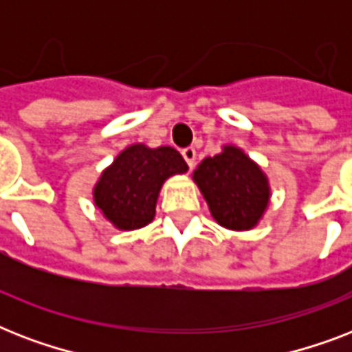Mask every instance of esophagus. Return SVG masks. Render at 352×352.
Masks as SVG:
<instances>
[{
    "label": "esophagus",
    "mask_w": 352,
    "mask_h": 352,
    "mask_svg": "<svg viewBox=\"0 0 352 352\" xmlns=\"http://www.w3.org/2000/svg\"><path fill=\"white\" fill-rule=\"evenodd\" d=\"M181 153H182V159L186 160V164L190 166V168H193V164H195V155H197V153H195V149L190 146V148L182 149Z\"/></svg>",
    "instance_id": "esophagus-1"
}]
</instances>
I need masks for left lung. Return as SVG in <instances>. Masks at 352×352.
I'll use <instances>...</instances> for the list:
<instances>
[{"instance_id":"obj_1","label":"left lung","mask_w":352,"mask_h":352,"mask_svg":"<svg viewBox=\"0 0 352 352\" xmlns=\"http://www.w3.org/2000/svg\"><path fill=\"white\" fill-rule=\"evenodd\" d=\"M193 179L215 221L230 230H250L267 208V177L234 146L204 159L193 171Z\"/></svg>"}]
</instances>
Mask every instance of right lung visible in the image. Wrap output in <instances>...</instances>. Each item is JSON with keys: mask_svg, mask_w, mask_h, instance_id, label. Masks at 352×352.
<instances>
[{"mask_svg": "<svg viewBox=\"0 0 352 352\" xmlns=\"http://www.w3.org/2000/svg\"><path fill=\"white\" fill-rule=\"evenodd\" d=\"M186 170L177 149L129 146L102 173L95 186V204L120 230L142 228L153 219L162 182Z\"/></svg>", "mask_w": 352, "mask_h": 352, "instance_id": "add662e5", "label": "right lung"}]
</instances>
